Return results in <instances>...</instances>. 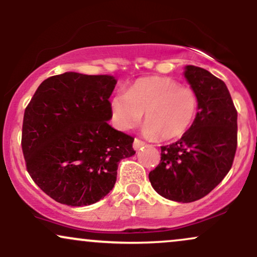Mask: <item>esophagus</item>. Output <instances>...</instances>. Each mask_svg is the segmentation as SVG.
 Wrapping results in <instances>:
<instances>
[{"label":"esophagus","mask_w":257,"mask_h":257,"mask_svg":"<svg viewBox=\"0 0 257 257\" xmlns=\"http://www.w3.org/2000/svg\"><path fill=\"white\" fill-rule=\"evenodd\" d=\"M145 145H146V144L144 143V141H141L140 139H134V144H133V147H134V150L141 149V147H144Z\"/></svg>","instance_id":"34e87169"}]
</instances>
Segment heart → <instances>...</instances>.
I'll list each match as a JSON object with an SVG mask.
<instances>
[{
    "label": "heart",
    "mask_w": 257,
    "mask_h": 257,
    "mask_svg": "<svg viewBox=\"0 0 257 257\" xmlns=\"http://www.w3.org/2000/svg\"><path fill=\"white\" fill-rule=\"evenodd\" d=\"M110 106L114 122L123 131L135 128L145 113L143 132L146 138L174 140L192 125L198 95L175 79L153 76L137 79L126 93L116 94Z\"/></svg>",
    "instance_id": "1"
}]
</instances>
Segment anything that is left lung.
<instances>
[{
	"mask_svg": "<svg viewBox=\"0 0 257 257\" xmlns=\"http://www.w3.org/2000/svg\"><path fill=\"white\" fill-rule=\"evenodd\" d=\"M185 77L198 95V112L180 140L161 147V162L149 179L164 198L190 203L210 193L229 172L238 129L225 82L193 65L186 66Z\"/></svg>",
	"mask_w": 257,
	"mask_h": 257,
	"instance_id": "obj_1",
	"label": "left lung"
}]
</instances>
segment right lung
Wrapping results in <instances>:
<instances>
[{"label": "right lung", "instance_id": "obj_1", "mask_svg": "<svg viewBox=\"0 0 257 257\" xmlns=\"http://www.w3.org/2000/svg\"><path fill=\"white\" fill-rule=\"evenodd\" d=\"M112 76L65 72L44 79L26 106L22 149L26 169L61 204L90 205L117 180L120 159L135 155L134 138L108 124Z\"/></svg>", "mask_w": 257, "mask_h": 257}]
</instances>
